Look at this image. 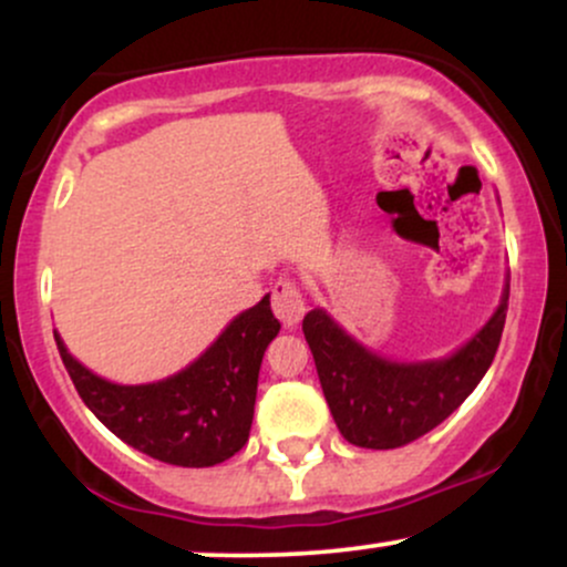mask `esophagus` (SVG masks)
I'll return each mask as SVG.
<instances>
[{
  "label": "esophagus",
  "mask_w": 567,
  "mask_h": 567,
  "mask_svg": "<svg viewBox=\"0 0 567 567\" xmlns=\"http://www.w3.org/2000/svg\"><path fill=\"white\" fill-rule=\"evenodd\" d=\"M271 309H275L277 320L285 324V328H292L303 320L306 315V301L303 292L296 285V279H279V282L271 288Z\"/></svg>",
  "instance_id": "esophagus-1"
}]
</instances>
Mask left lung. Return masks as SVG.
I'll use <instances>...</instances> for the list:
<instances>
[{"mask_svg": "<svg viewBox=\"0 0 567 567\" xmlns=\"http://www.w3.org/2000/svg\"><path fill=\"white\" fill-rule=\"evenodd\" d=\"M509 285L472 341L445 360L392 362L343 333L322 309L303 317L324 400L338 432L357 447L392 451L440 426L491 368L506 322Z\"/></svg>", "mask_w": 567, "mask_h": 567, "instance_id": "1", "label": "left lung"}]
</instances>
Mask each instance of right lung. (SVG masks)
Masks as SVG:
<instances>
[{"mask_svg": "<svg viewBox=\"0 0 567 567\" xmlns=\"http://www.w3.org/2000/svg\"><path fill=\"white\" fill-rule=\"evenodd\" d=\"M279 333L269 296L234 317L213 347L171 379L141 386L112 383L58 351L82 402L95 419L135 451L173 466H216L243 451L250 437L258 370Z\"/></svg>", "mask_w": 567, "mask_h": 567, "instance_id": "obj_1", "label": "right lung"}]
</instances>
